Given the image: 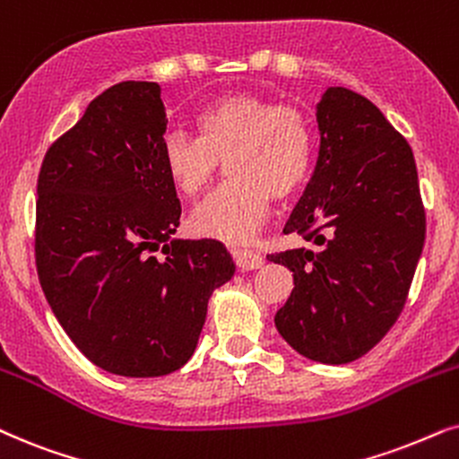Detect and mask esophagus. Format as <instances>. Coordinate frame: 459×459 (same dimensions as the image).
I'll list each match as a JSON object with an SVG mask.
<instances>
[{"mask_svg":"<svg viewBox=\"0 0 459 459\" xmlns=\"http://www.w3.org/2000/svg\"><path fill=\"white\" fill-rule=\"evenodd\" d=\"M234 257H236V265L240 267L242 272L257 270V267L264 265V257L255 251H238L234 253Z\"/></svg>","mask_w":459,"mask_h":459,"instance_id":"1","label":"esophagus"}]
</instances>
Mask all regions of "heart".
Here are the masks:
<instances>
[{
  "label": "heart",
  "instance_id": "b5f03b06",
  "mask_svg": "<svg viewBox=\"0 0 459 459\" xmlns=\"http://www.w3.org/2000/svg\"><path fill=\"white\" fill-rule=\"evenodd\" d=\"M200 139L169 133L162 164L172 187L195 200L208 192L223 162L231 181L195 208L194 234L230 244L253 240L270 215L272 200L299 192L312 166V130L295 105H276L253 92H230L211 100L198 116Z\"/></svg>",
  "mask_w": 459,
  "mask_h": 459
}]
</instances>
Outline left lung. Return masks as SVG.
<instances>
[{
  "label": "left lung",
  "instance_id": "8db88e82",
  "mask_svg": "<svg viewBox=\"0 0 459 459\" xmlns=\"http://www.w3.org/2000/svg\"><path fill=\"white\" fill-rule=\"evenodd\" d=\"M316 122V169L284 225L312 247L267 255L295 284L273 323L295 352L343 365L377 346L401 316L426 215L411 147L371 100L331 86Z\"/></svg>",
  "mask_w": 459,
  "mask_h": 459
}]
</instances>
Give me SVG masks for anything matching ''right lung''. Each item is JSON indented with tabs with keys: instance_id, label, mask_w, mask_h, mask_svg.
Instances as JSON below:
<instances>
[{
	"instance_id": "1",
	"label": "right lung",
	"mask_w": 459,
	"mask_h": 459,
	"mask_svg": "<svg viewBox=\"0 0 459 459\" xmlns=\"http://www.w3.org/2000/svg\"><path fill=\"white\" fill-rule=\"evenodd\" d=\"M166 124L156 82H120L52 143L38 178L41 290L77 350L122 377L186 365L212 290L236 272L219 240H172L181 204L162 164Z\"/></svg>"
}]
</instances>
